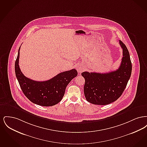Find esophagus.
Listing matches in <instances>:
<instances>
[{
	"label": "esophagus",
	"instance_id": "34e87169",
	"mask_svg": "<svg viewBox=\"0 0 147 147\" xmlns=\"http://www.w3.org/2000/svg\"><path fill=\"white\" fill-rule=\"evenodd\" d=\"M77 70L79 73H81L83 71V70H84V68L83 67L82 65H79L77 66Z\"/></svg>",
	"mask_w": 147,
	"mask_h": 147
}]
</instances>
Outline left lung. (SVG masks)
Returning <instances> with one entry per match:
<instances>
[{
	"instance_id": "obj_1",
	"label": "left lung",
	"mask_w": 147,
	"mask_h": 147,
	"mask_svg": "<svg viewBox=\"0 0 147 147\" xmlns=\"http://www.w3.org/2000/svg\"><path fill=\"white\" fill-rule=\"evenodd\" d=\"M123 57L118 69L106 73L84 71V92L86 100L92 104H110L119 98L131 76L132 63L126 45L119 41Z\"/></svg>"
}]
</instances>
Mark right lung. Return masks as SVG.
Returning a JSON list of instances; mask_svg holds the SVG:
<instances>
[{
    "label": "right lung",
    "instance_id": "right-lung-1",
    "mask_svg": "<svg viewBox=\"0 0 147 147\" xmlns=\"http://www.w3.org/2000/svg\"><path fill=\"white\" fill-rule=\"evenodd\" d=\"M20 49L15 63L16 77L24 95L30 101L42 106H52L62 99L68 84L78 75L75 69L65 71L47 81L37 82L25 77L19 65Z\"/></svg>",
    "mask_w": 147,
    "mask_h": 147
}]
</instances>
